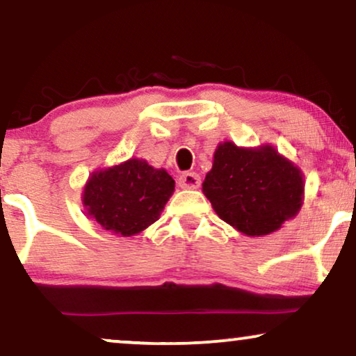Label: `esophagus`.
I'll list each match as a JSON object with an SVG mask.
<instances>
[{
	"mask_svg": "<svg viewBox=\"0 0 356 356\" xmlns=\"http://www.w3.org/2000/svg\"><path fill=\"white\" fill-rule=\"evenodd\" d=\"M178 184L184 189H196V188H199V184H201V177L194 172H186V173L179 175Z\"/></svg>",
	"mask_w": 356,
	"mask_h": 356,
	"instance_id": "esophagus-1",
	"label": "esophagus"
}]
</instances>
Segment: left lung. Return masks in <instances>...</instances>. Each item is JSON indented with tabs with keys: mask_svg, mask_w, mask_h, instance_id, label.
Here are the masks:
<instances>
[{
	"mask_svg": "<svg viewBox=\"0 0 356 356\" xmlns=\"http://www.w3.org/2000/svg\"><path fill=\"white\" fill-rule=\"evenodd\" d=\"M202 191L213 211L248 236L267 235L301 207L303 177L275 149H241L223 143L213 154Z\"/></svg>",
	"mask_w": 356,
	"mask_h": 356,
	"instance_id": "obj_1",
	"label": "left lung"
}]
</instances>
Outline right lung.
<instances>
[{"mask_svg": "<svg viewBox=\"0 0 356 356\" xmlns=\"http://www.w3.org/2000/svg\"><path fill=\"white\" fill-rule=\"evenodd\" d=\"M173 189V178L165 170L131 159L92 175L84 189V206L105 230L131 236L157 220Z\"/></svg>", "mask_w": 356, "mask_h": 356, "instance_id": "obj_1", "label": "right lung"}]
</instances>
